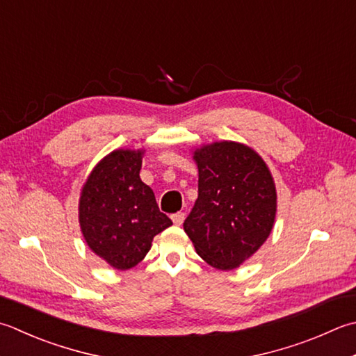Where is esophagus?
<instances>
[{
  "label": "esophagus",
  "instance_id": "34e87169",
  "mask_svg": "<svg viewBox=\"0 0 356 356\" xmlns=\"http://www.w3.org/2000/svg\"><path fill=\"white\" fill-rule=\"evenodd\" d=\"M171 219L174 222V225H182V222L185 219V213H176L171 216Z\"/></svg>",
  "mask_w": 356,
  "mask_h": 356
}]
</instances>
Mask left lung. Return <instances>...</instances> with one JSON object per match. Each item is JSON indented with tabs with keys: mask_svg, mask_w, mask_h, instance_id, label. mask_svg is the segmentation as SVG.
I'll return each mask as SVG.
<instances>
[{
	"mask_svg": "<svg viewBox=\"0 0 356 356\" xmlns=\"http://www.w3.org/2000/svg\"><path fill=\"white\" fill-rule=\"evenodd\" d=\"M199 196L184 222L197 254L218 270H233L271 233L276 186L268 166L248 146L214 142L194 151Z\"/></svg>",
	"mask_w": 356,
	"mask_h": 356,
	"instance_id": "8db88e82",
	"label": "left lung"
}]
</instances>
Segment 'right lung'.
I'll return each mask as SVG.
<instances>
[{
    "label": "right lung",
    "instance_id": "add662e5",
    "mask_svg": "<svg viewBox=\"0 0 356 356\" xmlns=\"http://www.w3.org/2000/svg\"><path fill=\"white\" fill-rule=\"evenodd\" d=\"M143 149H115L95 165L81 188L80 228L92 252L117 270L136 267L154 236L172 225L142 182Z\"/></svg>",
    "mask_w": 356,
    "mask_h": 356
}]
</instances>
